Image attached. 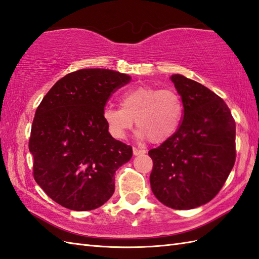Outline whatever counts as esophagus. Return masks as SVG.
<instances>
[{
	"instance_id": "obj_1",
	"label": "esophagus",
	"mask_w": 259,
	"mask_h": 259,
	"mask_svg": "<svg viewBox=\"0 0 259 259\" xmlns=\"http://www.w3.org/2000/svg\"><path fill=\"white\" fill-rule=\"evenodd\" d=\"M133 151H134V155H135V156L144 155V153H146V150H145V149H139V148H136V147H134Z\"/></svg>"
}]
</instances>
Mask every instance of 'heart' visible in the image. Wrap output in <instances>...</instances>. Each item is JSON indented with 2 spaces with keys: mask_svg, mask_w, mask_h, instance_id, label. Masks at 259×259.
I'll list each match as a JSON object with an SVG mask.
<instances>
[{
  "mask_svg": "<svg viewBox=\"0 0 259 259\" xmlns=\"http://www.w3.org/2000/svg\"><path fill=\"white\" fill-rule=\"evenodd\" d=\"M120 100L121 108L107 106L102 112L108 131L115 139H123L135 120L139 137L161 144L171 138L183 120V99L172 89L139 85L123 91Z\"/></svg>",
  "mask_w": 259,
  "mask_h": 259,
  "instance_id": "heart-1",
  "label": "heart"
}]
</instances>
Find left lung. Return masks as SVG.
Instances as JSON below:
<instances>
[{
	"label": "left lung",
	"mask_w": 259,
	"mask_h": 259,
	"mask_svg": "<svg viewBox=\"0 0 259 259\" xmlns=\"http://www.w3.org/2000/svg\"><path fill=\"white\" fill-rule=\"evenodd\" d=\"M183 99L176 134L148 152L153 162V195L172 209L205 205L226 183L236 160V123L216 93L181 74L171 75Z\"/></svg>",
	"instance_id": "1"
}]
</instances>
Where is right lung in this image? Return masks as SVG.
I'll return each mask as SVG.
<instances>
[{
  "label": "right lung",
  "instance_id": "add662e5",
  "mask_svg": "<svg viewBox=\"0 0 259 259\" xmlns=\"http://www.w3.org/2000/svg\"><path fill=\"white\" fill-rule=\"evenodd\" d=\"M130 80L113 70H78L60 79L38 104L29 141L33 177L59 205L92 210L113 195L114 174L133 157V148L112 138L102 112Z\"/></svg>",
  "mask_w": 259,
  "mask_h": 259
}]
</instances>
